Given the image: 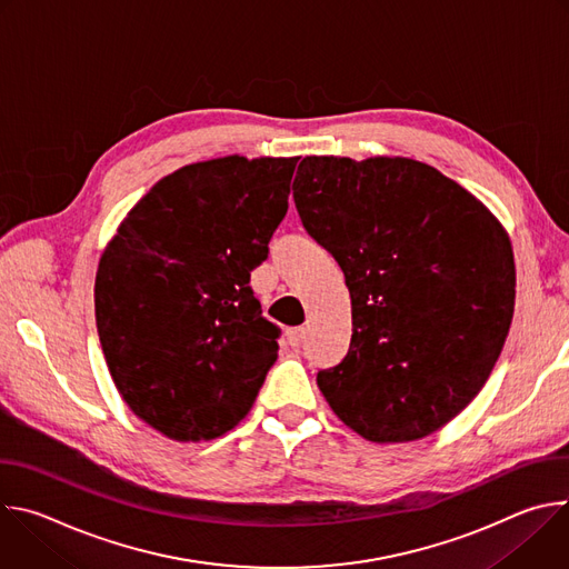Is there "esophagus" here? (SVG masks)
Masks as SVG:
<instances>
[{
    "label": "esophagus",
    "mask_w": 569,
    "mask_h": 569,
    "mask_svg": "<svg viewBox=\"0 0 569 569\" xmlns=\"http://www.w3.org/2000/svg\"><path fill=\"white\" fill-rule=\"evenodd\" d=\"M303 338H306V329H301V327H292L286 331V340L290 347H299Z\"/></svg>",
    "instance_id": "obj_1"
}]
</instances>
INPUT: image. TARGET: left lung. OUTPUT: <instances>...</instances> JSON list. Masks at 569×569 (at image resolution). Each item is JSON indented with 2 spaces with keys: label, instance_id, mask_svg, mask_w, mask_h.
<instances>
[{
  "label": "left lung",
  "instance_id": "left-lung-1",
  "mask_svg": "<svg viewBox=\"0 0 569 569\" xmlns=\"http://www.w3.org/2000/svg\"><path fill=\"white\" fill-rule=\"evenodd\" d=\"M292 191L351 295L349 353L317 373L331 410L376 443L443 428L489 380L509 336V233L472 193L408 157L310 154Z\"/></svg>",
  "mask_w": 569,
  "mask_h": 569
}]
</instances>
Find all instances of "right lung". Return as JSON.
Here are the masks:
<instances>
[{
  "label": "right lung",
  "instance_id": "add662e5",
  "mask_svg": "<svg viewBox=\"0 0 569 569\" xmlns=\"http://www.w3.org/2000/svg\"><path fill=\"white\" fill-rule=\"evenodd\" d=\"M299 157L240 154L161 178L99 261L97 329L128 408L173 441H209L248 417L277 360L250 272L288 211Z\"/></svg>",
  "mask_w": 569,
  "mask_h": 569
}]
</instances>
